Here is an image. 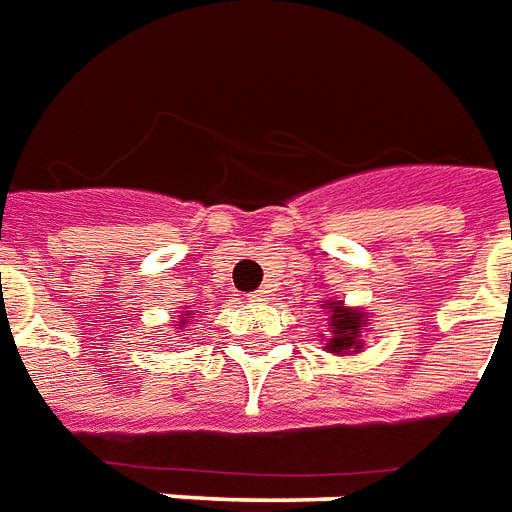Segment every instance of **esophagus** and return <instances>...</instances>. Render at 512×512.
<instances>
[{
	"mask_svg": "<svg viewBox=\"0 0 512 512\" xmlns=\"http://www.w3.org/2000/svg\"><path fill=\"white\" fill-rule=\"evenodd\" d=\"M266 298H268V290H257V293L249 295V301H252V304H263Z\"/></svg>",
	"mask_w": 512,
	"mask_h": 512,
	"instance_id": "obj_1",
	"label": "esophagus"
}]
</instances>
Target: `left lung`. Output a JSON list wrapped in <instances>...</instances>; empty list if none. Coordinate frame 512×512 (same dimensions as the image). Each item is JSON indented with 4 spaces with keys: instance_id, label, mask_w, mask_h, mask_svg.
Here are the masks:
<instances>
[{
    "instance_id": "left-lung-1",
    "label": "left lung",
    "mask_w": 512,
    "mask_h": 512,
    "mask_svg": "<svg viewBox=\"0 0 512 512\" xmlns=\"http://www.w3.org/2000/svg\"><path fill=\"white\" fill-rule=\"evenodd\" d=\"M323 309H328V323H331V336L325 339V350L333 355H355L363 352L366 342L363 333L369 328V312H363L358 306H347L344 301H323Z\"/></svg>"
}]
</instances>
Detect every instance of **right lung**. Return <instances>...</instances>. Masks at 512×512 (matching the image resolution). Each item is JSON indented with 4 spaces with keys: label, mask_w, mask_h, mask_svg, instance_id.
Returning a JSON list of instances; mask_svg holds the SVG:
<instances>
[{
    "label": "right lung",
    "mask_w": 512,
    "mask_h": 512,
    "mask_svg": "<svg viewBox=\"0 0 512 512\" xmlns=\"http://www.w3.org/2000/svg\"><path fill=\"white\" fill-rule=\"evenodd\" d=\"M189 317H192V312H181L179 317H176V320H173V323H176V325H173V328H179V331H181V328H184V325H187Z\"/></svg>",
    "instance_id": "right-lung-1"
}]
</instances>
